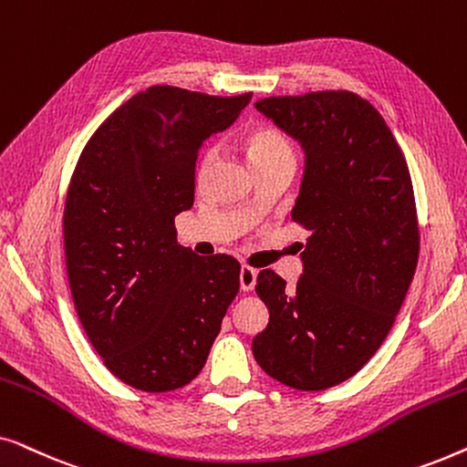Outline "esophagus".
<instances>
[{
  "instance_id": "1",
  "label": "esophagus",
  "mask_w": 467,
  "mask_h": 467,
  "mask_svg": "<svg viewBox=\"0 0 467 467\" xmlns=\"http://www.w3.org/2000/svg\"><path fill=\"white\" fill-rule=\"evenodd\" d=\"M254 285H257V270H253V267H248V265H242L240 267L242 291H253Z\"/></svg>"
}]
</instances>
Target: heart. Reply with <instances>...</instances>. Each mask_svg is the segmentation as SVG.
<instances>
[{
  "label": "heart",
  "mask_w": 467,
  "mask_h": 467,
  "mask_svg": "<svg viewBox=\"0 0 467 467\" xmlns=\"http://www.w3.org/2000/svg\"><path fill=\"white\" fill-rule=\"evenodd\" d=\"M244 146L246 155L251 159L254 170L261 168V165L293 157V146L289 144V140H286L280 131L272 130V127H261V130L248 133ZM210 159H213V150H208L206 155H203L202 165H208Z\"/></svg>",
  "instance_id": "1"
}]
</instances>
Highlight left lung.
Wrapping results in <instances>:
<instances>
[{
    "mask_svg": "<svg viewBox=\"0 0 467 467\" xmlns=\"http://www.w3.org/2000/svg\"><path fill=\"white\" fill-rule=\"evenodd\" d=\"M254 108L302 146L291 216L310 238L293 291L259 272L254 289L270 321L253 355L283 385L323 391L372 359L404 304L419 259L410 174L385 119L359 95H285Z\"/></svg>",
    "mask_w": 467,
    "mask_h": 467,
    "instance_id": "8db88e82",
    "label": "left lung"
}]
</instances>
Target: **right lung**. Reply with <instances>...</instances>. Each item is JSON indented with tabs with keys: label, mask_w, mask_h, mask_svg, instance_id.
Masks as SVG:
<instances>
[{
	"label": "right lung",
	"mask_w": 467,
	"mask_h": 467,
	"mask_svg": "<svg viewBox=\"0 0 467 467\" xmlns=\"http://www.w3.org/2000/svg\"><path fill=\"white\" fill-rule=\"evenodd\" d=\"M251 98L146 88L101 123L74 170L63 235L76 312L106 368L140 391L189 385L238 296V261L178 244L174 216L193 206L202 144Z\"/></svg>",
	"instance_id": "1"
}]
</instances>
